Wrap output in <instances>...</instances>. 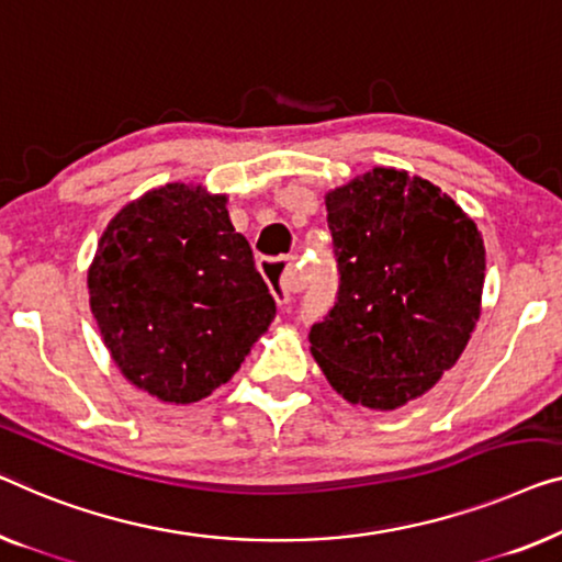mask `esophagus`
Wrapping results in <instances>:
<instances>
[{"label": "esophagus", "mask_w": 562, "mask_h": 562, "mask_svg": "<svg viewBox=\"0 0 562 562\" xmlns=\"http://www.w3.org/2000/svg\"><path fill=\"white\" fill-rule=\"evenodd\" d=\"M258 268H261L263 279L268 281V286H271L276 304L286 306L291 301V294H296L301 289V273L294 258H263Z\"/></svg>", "instance_id": "1"}]
</instances>
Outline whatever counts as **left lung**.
Masks as SVG:
<instances>
[{"label":"left lung","mask_w":562,"mask_h":562,"mask_svg":"<svg viewBox=\"0 0 562 562\" xmlns=\"http://www.w3.org/2000/svg\"><path fill=\"white\" fill-rule=\"evenodd\" d=\"M339 291L308 331L329 385L395 411L451 370L482 314L486 250L441 187L375 167L327 192Z\"/></svg>","instance_id":"obj_1"}]
</instances>
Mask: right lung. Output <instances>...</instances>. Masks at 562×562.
<instances>
[{"label": "right lung", "instance_id": "add662e5", "mask_svg": "<svg viewBox=\"0 0 562 562\" xmlns=\"http://www.w3.org/2000/svg\"><path fill=\"white\" fill-rule=\"evenodd\" d=\"M88 294L121 375L175 405L225 385L276 316L225 194L184 182L113 215L88 268Z\"/></svg>", "mask_w": 562, "mask_h": 562}]
</instances>
